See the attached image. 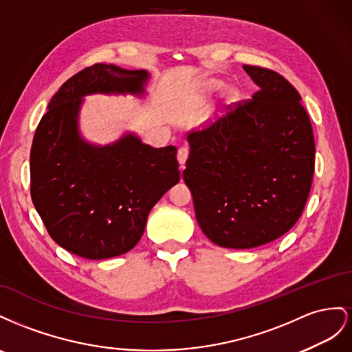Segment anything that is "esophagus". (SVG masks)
<instances>
[{
    "mask_svg": "<svg viewBox=\"0 0 352 352\" xmlns=\"http://www.w3.org/2000/svg\"><path fill=\"white\" fill-rule=\"evenodd\" d=\"M187 157H188V147H179L178 148V153H177V159H178L179 165L183 166L186 164Z\"/></svg>",
    "mask_w": 352,
    "mask_h": 352,
    "instance_id": "34e87169",
    "label": "esophagus"
}]
</instances>
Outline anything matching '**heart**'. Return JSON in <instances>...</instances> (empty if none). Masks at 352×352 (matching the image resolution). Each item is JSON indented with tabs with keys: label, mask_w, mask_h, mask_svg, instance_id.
Returning <instances> with one entry per match:
<instances>
[{
	"label": "heart",
	"mask_w": 352,
	"mask_h": 352,
	"mask_svg": "<svg viewBox=\"0 0 352 352\" xmlns=\"http://www.w3.org/2000/svg\"><path fill=\"white\" fill-rule=\"evenodd\" d=\"M223 85H224V82L223 81H219V79H209V81H206V84H205V89L206 91H217V89H221L223 88ZM237 96H239V93L236 91V89H228V93H227V97L232 100V102H234V100L237 98Z\"/></svg>",
	"instance_id": "obj_1"
}]
</instances>
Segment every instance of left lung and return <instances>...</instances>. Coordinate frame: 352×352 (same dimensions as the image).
Masks as SVG:
<instances>
[{"label": "left lung", "mask_w": 352, "mask_h": 352, "mask_svg": "<svg viewBox=\"0 0 352 352\" xmlns=\"http://www.w3.org/2000/svg\"><path fill=\"white\" fill-rule=\"evenodd\" d=\"M243 69L259 89L187 134L183 170L202 232L232 249L270 243L296 224L316 160L313 126L295 87L271 69Z\"/></svg>", "instance_id": "8db88e82"}]
</instances>
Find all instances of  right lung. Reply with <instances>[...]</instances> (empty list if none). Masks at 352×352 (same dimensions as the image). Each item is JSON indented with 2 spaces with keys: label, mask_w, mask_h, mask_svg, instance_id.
Wrapping results in <instances>:
<instances>
[{
  "label": "right lung",
  "mask_w": 352,
  "mask_h": 352,
  "mask_svg": "<svg viewBox=\"0 0 352 352\" xmlns=\"http://www.w3.org/2000/svg\"><path fill=\"white\" fill-rule=\"evenodd\" d=\"M147 70L96 63L60 87L34 135L31 196L57 245L87 259L131 250L157 200L179 182L177 148H153L134 134L113 144L79 135L82 97L143 94Z\"/></svg>",
  "instance_id": "obj_1"
}]
</instances>
